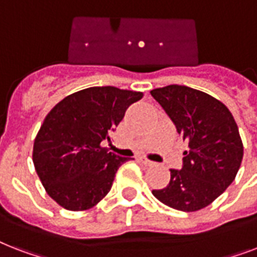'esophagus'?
<instances>
[{"instance_id":"esophagus-1","label":"esophagus","mask_w":257,"mask_h":257,"mask_svg":"<svg viewBox=\"0 0 257 257\" xmlns=\"http://www.w3.org/2000/svg\"><path fill=\"white\" fill-rule=\"evenodd\" d=\"M139 161H140L141 164H144L145 167H152V165L155 164L153 161L148 160V159H145V157H140V159H139Z\"/></svg>"}]
</instances>
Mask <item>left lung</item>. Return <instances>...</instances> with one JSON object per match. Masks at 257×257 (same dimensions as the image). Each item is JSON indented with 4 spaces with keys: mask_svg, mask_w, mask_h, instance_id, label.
Instances as JSON below:
<instances>
[{
    "mask_svg": "<svg viewBox=\"0 0 257 257\" xmlns=\"http://www.w3.org/2000/svg\"><path fill=\"white\" fill-rule=\"evenodd\" d=\"M188 143L183 168L171 169V181L153 189L157 200L183 212L203 209L235 180L243 160V143L229 109L215 97L184 85L151 90Z\"/></svg>",
    "mask_w": 257,
    "mask_h": 257,
    "instance_id": "1",
    "label": "left lung"
}]
</instances>
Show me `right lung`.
Segmentation results:
<instances>
[{
	"mask_svg": "<svg viewBox=\"0 0 257 257\" xmlns=\"http://www.w3.org/2000/svg\"><path fill=\"white\" fill-rule=\"evenodd\" d=\"M143 93L92 86L66 96L44 120L33 163L52 199L68 211L94 207L112 188L117 169L131 160L101 147Z\"/></svg>",
	"mask_w": 257,
	"mask_h": 257,
	"instance_id": "1",
	"label": "right lung"
}]
</instances>
